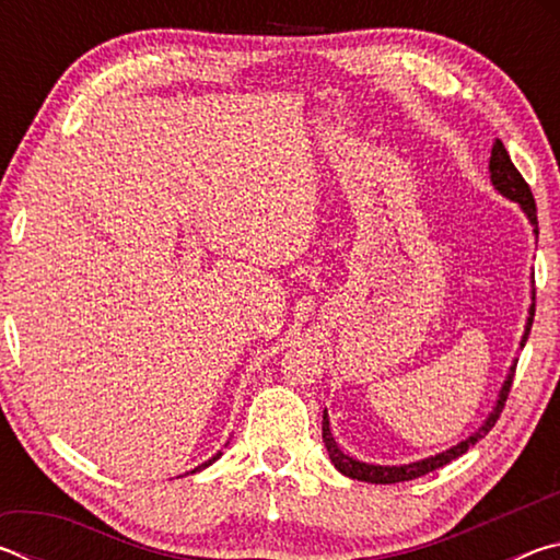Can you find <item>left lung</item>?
I'll list each match as a JSON object with an SVG mask.
<instances>
[{
    "label": "left lung",
    "instance_id": "left-lung-1",
    "mask_svg": "<svg viewBox=\"0 0 560 560\" xmlns=\"http://www.w3.org/2000/svg\"><path fill=\"white\" fill-rule=\"evenodd\" d=\"M489 177H491V185H494V189H497L501 197H506V200L516 202L521 207V212L526 214V220L530 222V226H534V234L538 236V220H536L534 195H530V187L526 185V179L521 177V173L514 167V163H511L506 148H504V143H501L499 138H497L494 148H491ZM530 279H534V277H530ZM530 283H534V281H530ZM530 299H536V291L534 289H530ZM534 311H536L534 303H530L528 316H526V326H524V336H521L518 348L526 346L530 324H534ZM516 363H518V360L514 358V363H511L509 373H506V381H504V385H501L497 402H494V407H491V412L487 415V420L481 422L479 428L474 430L467 440H462V442L454 444V447L444 450L440 454H434V457H424V459H417V462H410V464H393V467H390V464H387V467H385V464H368V462H360L355 457H350V454H346L343 450L338 447L334 432H330L328 412L324 410V442H326V450H328L330 462H334V467L340 474H346V477L358 479V481H371V485H397V481H410V479L422 477V474L444 467V464H450L452 459L462 457L464 452H467L469 447H474V444H477L491 428H494L501 410H504L506 395L511 390V381H514Z\"/></svg>",
    "mask_w": 560,
    "mask_h": 560
}]
</instances>
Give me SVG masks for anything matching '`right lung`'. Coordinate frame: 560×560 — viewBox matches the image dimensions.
<instances>
[{"label": "right lung", "mask_w": 560, "mask_h": 560, "mask_svg": "<svg viewBox=\"0 0 560 560\" xmlns=\"http://www.w3.org/2000/svg\"><path fill=\"white\" fill-rule=\"evenodd\" d=\"M220 457H222V452H217V454H214V457H212V459H207V462H202V464H200V467H195V469H192V471H187V474H195V471H202V469H205V467H210V464H214V462H217V459H220Z\"/></svg>", "instance_id": "add662e5"}]
</instances>
